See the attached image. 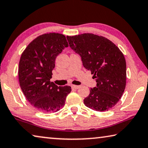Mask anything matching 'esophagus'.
<instances>
[{
  "instance_id": "34e87169",
  "label": "esophagus",
  "mask_w": 148,
  "mask_h": 148,
  "mask_svg": "<svg viewBox=\"0 0 148 148\" xmlns=\"http://www.w3.org/2000/svg\"><path fill=\"white\" fill-rule=\"evenodd\" d=\"M71 87H72V89H77L80 87L79 86H76V85H72Z\"/></svg>"
}]
</instances>
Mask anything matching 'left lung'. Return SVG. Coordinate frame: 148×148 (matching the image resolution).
<instances>
[{
  "label": "left lung",
  "instance_id": "1",
  "mask_svg": "<svg viewBox=\"0 0 148 148\" xmlns=\"http://www.w3.org/2000/svg\"><path fill=\"white\" fill-rule=\"evenodd\" d=\"M70 46L81 56L84 66L93 74L97 87L84 100L93 110L105 112L119 102L126 86V61L117 46L104 36L91 33L67 36Z\"/></svg>",
  "mask_w": 148,
  "mask_h": 148
}]
</instances>
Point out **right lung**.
<instances>
[{
    "instance_id": "right-lung-1",
    "label": "right lung",
    "mask_w": 148,
    "mask_h": 148,
    "mask_svg": "<svg viewBox=\"0 0 148 148\" xmlns=\"http://www.w3.org/2000/svg\"><path fill=\"white\" fill-rule=\"evenodd\" d=\"M68 46L64 35L47 33L36 37L21 54L18 69L20 87L29 103L39 111H59L71 91V87H58L50 82L56 57Z\"/></svg>"
}]
</instances>
